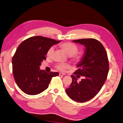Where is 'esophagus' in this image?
<instances>
[{"label":"esophagus","instance_id":"1","mask_svg":"<svg viewBox=\"0 0 123 123\" xmlns=\"http://www.w3.org/2000/svg\"><path fill=\"white\" fill-rule=\"evenodd\" d=\"M66 75V74H64V73H62V72H60V73H59V76H64V75Z\"/></svg>","mask_w":123,"mask_h":123}]
</instances>
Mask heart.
<instances>
[{
	"label": "heart",
	"instance_id": "heart-1",
	"mask_svg": "<svg viewBox=\"0 0 123 123\" xmlns=\"http://www.w3.org/2000/svg\"><path fill=\"white\" fill-rule=\"evenodd\" d=\"M60 47L66 53L67 55L69 56V57L73 59L74 60H78L80 59V55L77 52L78 51V47L75 44L71 43V42H65L60 44ZM54 52V47H51L48 49L47 52V56L48 57H51L52 56ZM69 64L68 63H58L56 66L57 69L59 70L64 71L69 67Z\"/></svg>",
	"mask_w": 123,
	"mask_h": 123
}]
</instances>
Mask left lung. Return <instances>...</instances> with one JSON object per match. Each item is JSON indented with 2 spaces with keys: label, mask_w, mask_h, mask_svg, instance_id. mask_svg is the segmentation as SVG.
<instances>
[{
  "label": "left lung",
  "mask_w": 123,
  "mask_h": 123,
  "mask_svg": "<svg viewBox=\"0 0 123 123\" xmlns=\"http://www.w3.org/2000/svg\"><path fill=\"white\" fill-rule=\"evenodd\" d=\"M75 43L84 45L85 53L78 69L71 75L70 87L66 93L74 101L83 103L91 100L100 91L108 75L109 62L107 52L99 41L95 39H82L73 40ZM80 75L84 78L79 82Z\"/></svg>",
  "instance_id": "left-lung-1"
}]
</instances>
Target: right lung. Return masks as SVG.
<instances>
[{
	"instance_id": "1",
	"label": "right lung",
	"mask_w": 123,
	"mask_h": 123,
	"mask_svg": "<svg viewBox=\"0 0 123 123\" xmlns=\"http://www.w3.org/2000/svg\"><path fill=\"white\" fill-rule=\"evenodd\" d=\"M60 40L41 36L29 37L21 43L12 57V72L15 81L25 93L35 95L48 87L52 77L57 72L50 73L40 70V66L45 60L48 49Z\"/></svg>"
}]
</instances>
